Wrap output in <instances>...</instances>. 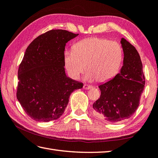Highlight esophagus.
Segmentation results:
<instances>
[{
	"mask_svg": "<svg viewBox=\"0 0 158 158\" xmlns=\"http://www.w3.org/2000/svg\"><path fill=\"white\" fill-rule=\"evenodd\" d=\"M83 89H91L93 88V86L92 85H87V84H84L83 85Z\"/></svg>",
	"mask_w": 158,
	"mask_h": 158,
	"instance_id": "1",
	"label": "esophagus"
}]
</instances>
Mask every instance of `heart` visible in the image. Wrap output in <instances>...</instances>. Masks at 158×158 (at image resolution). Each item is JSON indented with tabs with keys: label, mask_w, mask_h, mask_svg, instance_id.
Instances as JSON below:
<instances>
[{
	"label": "heart",
	"mask_w": 158,
	"mask_h": 158,
	"mask_svg": "<svg viewBox=\"0 0 158 158\" xmlns=\"http://www.w3.org/2000/svg\"><path fill=\"white\" fill-rule=\"evenodd\" d=\"M123 60V51L115 41L92 37L74 44L73 51H65L64 66L69 75L77 79L85 70V79L105 82L118 73Z\"/></svg>",
	"instance_id": "obj_1"
}]
</instances>
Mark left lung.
<instances>
[{
    "label": "left lung",
    "mask_w": 158,
    "mask_h": 158,
    "mask_svg": "<svg viewBox=\"0 0 158 158\" xmlns=\"http://www.w3.org/2000/svg\"><path fill=\"white\" fill-rule=\"evenodd\" d=\"M120 42L124 52L120 73L98 85L101 96L93 104L95 115L112 123L130 118L135 112L145 85L143 64L138 52L125 38H122Z\"/></svg>",
    "instance_id": "obj_1"
}]
</instances>
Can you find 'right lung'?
<instances>
[{"label": "right lung", "instance_id": "obj_1", "mask_svg": "<svg viewBox=\"0 0 158 158\" xmlns=\"http://www.w3.org/2000/svg\"><path fill=\"white\" fill-rule=\"evenodd\" d=\"M75 34L52 29L33 40L27 48L18 72L16 97L30 118L38 122L56 120L64 114L71 93L83 88L66 75L64 53Z\"/></svg>", "mask_w": 158, "mask_h": 158}]
</instances>
